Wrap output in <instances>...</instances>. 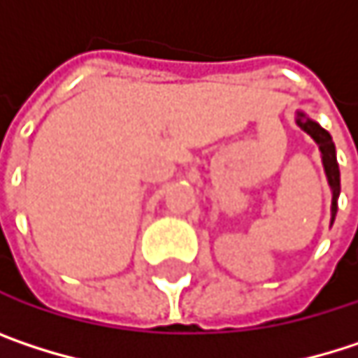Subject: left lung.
<instances>
[{
	"label": "left lung",
	"mask_w": 358,
	"mask_h": 358,
	"mask_svg": "<svg viewBox=\"0 0 358 358\" xmlns=\"http://www.w3.org/2000/svg\"><path fill=\"white\" fill-rule=\"evenodd\" d=\"M294 122L296 126L307 132L320 147V153H322V164L323 172H325V178L329 184V190H331V220H329V226L334 224L336 220V211H338V196H340V168H338V159H336V145L329 136L327 130H323L322 126L311 120L305 111L296 109L294 113Z\"/></svg>",
	"instance_id": "8db88e82"
}]
</instances>
